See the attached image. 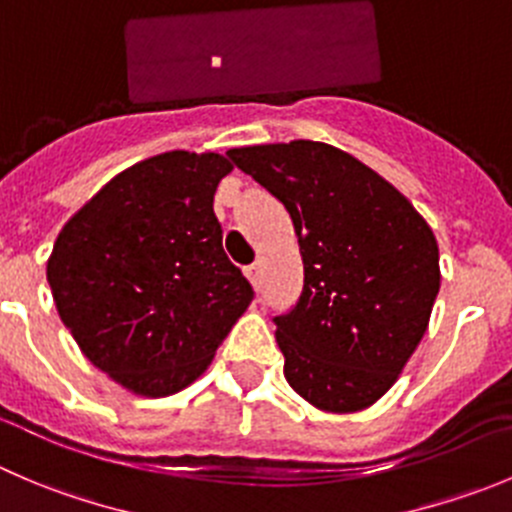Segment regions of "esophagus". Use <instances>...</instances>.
<instances>
[{
  "instance_id": "obj_1",
  "label": "esophagus",
  "mask_w": 512,
  "mask_h": 512,
  "mask_svg": "<svg viewBox=\"0 0 512 512\" xmlns=\"http://www.w3.org/2000/svg\"><path fill=\"white\" fill-rule=\"evenodd\" d=\"M246 279L251 281L253 289H259V264H253V266H246Z\"/></svg>"
}]
</instances>
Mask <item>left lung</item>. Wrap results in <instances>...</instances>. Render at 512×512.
<instances>
[{
    "label": "left lung",
    "mask_w": 512,
    "mask_h": 512,
    "mask_svg": "<svg viewBox=\"0 0 512 512\" xmlns=\"http://www.w3.org/2000/svg\"><path fill=\"white\" fill-rule=\"evenodd\" d=\"M294 221L304 291L274 316L284 377L324 412L374 405L425 337L440 291L432 228L354 155L316 143L231 148Z\"/></svg>",
    "instance_id": "obj_1"
}]
</instances>
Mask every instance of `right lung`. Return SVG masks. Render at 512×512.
I'll return each mask as SVG.
<instances>
[{
    "instance_id": "right-lung-1",
    "label": "right lung",
    "mask_w": 512,
    "mask_h": 512,
    "mask_svg": "<svg viewBox=\"0 0 512 512\" xmlns=\"http://www.w3.org/2000/svg\"><path fill=\"white\" fill-rule=\"evenodd\" d=\"M233 165L170 150L130 165L57 236L55 306L97 369L143 397L196 382L253 289L223 251L213 196Z\"/></svg>"
}]
</instances>
